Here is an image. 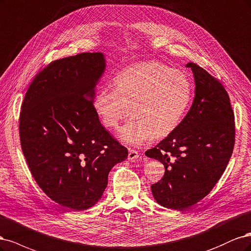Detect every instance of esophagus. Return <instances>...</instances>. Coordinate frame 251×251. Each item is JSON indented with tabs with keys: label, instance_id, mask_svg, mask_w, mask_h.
Segmentation results:
<instances>
[{
	"label": "esophagus",
	"instance_id": "esophagus-1",
	"mask_svg": "<svg viewBox=\"0 0 251 251\" xmlns=\"http://www.w3.org/2000/svg\"><path fill=\"white\" fill-rule=\"evenodd\" d=\"M139 156H140L139 152L135 150H132V149H129V152H128V159L129 160H131V161L136 160L137 158H139Z\"/></svg>",
	"mask_w": 251,
	"mask_h": 251
}]
</instances>
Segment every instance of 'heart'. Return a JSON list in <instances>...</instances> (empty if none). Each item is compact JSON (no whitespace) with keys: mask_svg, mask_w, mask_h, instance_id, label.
Returning a JSON list of instances; mask_svg holds the SVG:
<instances>
[{"mask_svg":"<svg viewBox=\"0 0 251 251\" xmlns=\"http://www.w3.org/2000/svg\"><path fill=\"white\" fill-rule=\"evenodd\" d=\"M112 86H103L94 98L102 123L119 127L130 108L131 118L120 129L119 139L140 146L151 137L161 139L181 122L192 99V83L184 73L163 63L147 62L129 67L114 77Z\"/></svg>","mask_w":251,"mask_h":251,"instance_id":"heart-1","label":"heart"}]
</instances>
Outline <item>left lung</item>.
Instances as JSON below:
<instances>
[{"instance_id": "1", "label": "left lung", "mask_w": 251, "mask_h": 251, "mask_svg": "<svg viewBox=\"0 0 251 251\" xmlns=\"http://www.w3.org/2000/svg\"><path fill=\"white\" fill-rule=\"evenodd\" d=\"M195 98L173 132L145 154L165 166L161 180L151 185L158 204L183 211L212 191L230 159L234 117L227 92L204 69L189 62Z\"/></svg>"}]
</instances>
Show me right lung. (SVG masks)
<instances>
[{
  "label": "right lung",
  "instance_id": "right-lung-1",
  "mask_svg": "<svg viewBox=\"0 0 251 251\" xmlns=\"http://www.w3.org/2000/svg\"><path fill=\"white\" fill-rule=\"evenodd\" d=\"M105 69L101 52L55 60L36 75L22 104L20 139L30 171L48 196L72 211L94 206L111 168L128 156L94 108Z\"/></svg>",
  "mask_w": 251,
  "mask_h": 251
}]
</instances>
